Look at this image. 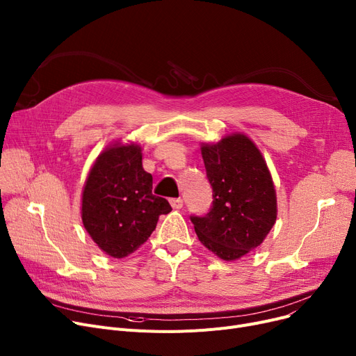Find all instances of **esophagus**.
Masks as SVG:
<instances>
[{"label":"esophagus","mask_w":356,"mask_h":356,"mask_svg":"<svg viewBox=\"0 0 356 356\" xmlns=\"http://www.w3.org/2000/svg\"><path fill=\"white\" fill-rule=\"evenodd\" d=\"M170 204L173 209H181L183 208V199L177 197V199H170Z\"/></svg>","instance_id":"obj_1"}]
</instances>
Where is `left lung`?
Instances as JSON below:
<instances>
[{"label": "left lung", "mask_w": 356, "mask_h": 356, "mask_svg": "<svg viewBox=\"0 0 356 356\" xmlns=\"http://www.w3.org/2000/svg\"><path fill=\"white\" fill-rule=\"evenodd\" d=\"M213 191L209 213L192 216L202 244L223 261H235L263 244L277 219V195L268 165L245 134L200 144Z\"/></svg>", "instance_id": "left-lung-1"}]
</instances>
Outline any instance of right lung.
<instances>
[{"label": "right lung", "instance_id": "right-lung-1", "mask_svg": "<svg viewBox=\"0 0 356 356\" xmlns=\"http://www.w3.org/2000/svg\"><path fill=\"white\" fill-rule=\"evenodd\" d=\"M137 143L109 144L97 157L82 191L81 216L93 242L109 257L137 251L156 229L160 215L172 211L154 196L153 176L143 168Z\"/></svg>", "mask_w": 356, "mask_h": 356}]
</instances>
